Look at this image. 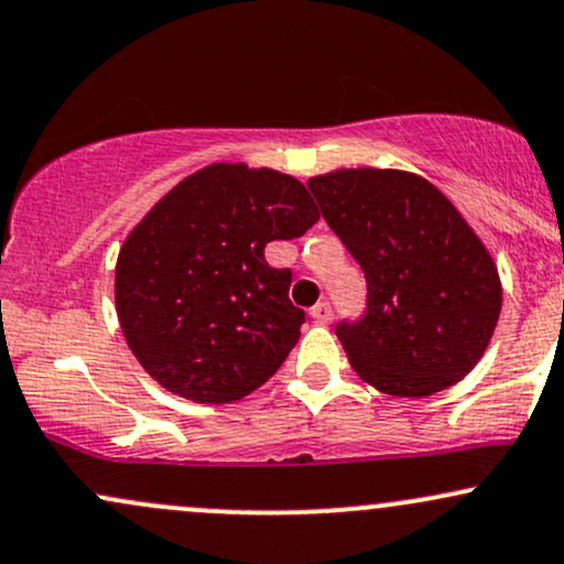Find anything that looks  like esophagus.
<instances>
[{
	"instance_id": "1",
	"label": "esophagus",
	"mask_w": 564,
	"mask_h": 564,
	"mask_svg": "<svg viewBox=\"0 0 564 564\" xmlns=\"http://www.w3.org/2000/svg\"><path fill=\"white\" fill-rule=\"evenodd\" d=\"M310 318H313L315 323H321V326H326V323H332V321H334L332 304H328V302H318L313 310H310Z\"/></svg>"
}]
</instances>
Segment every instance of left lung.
<instances>
[{"instance_id": "8db88e82", "label": "left lung", "mask_w": 564, "mask_h": 564, "mask_svg": "<svg viewBox=\"0 0 564 564\" xmlns=\"http://www.w3.org/2000/svg\"><path fill=\"white\" fill-rule=\"evenodd\" d=\"M307 187L366 273V315L336 326L355 373L392 398H426L467 377L490 345L503 291L462 212L403 170H334Z\"/></svg>"}]
</instances>
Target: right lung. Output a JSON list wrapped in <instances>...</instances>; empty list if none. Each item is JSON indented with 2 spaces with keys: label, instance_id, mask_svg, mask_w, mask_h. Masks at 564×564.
I'll return each instance as SVG.
<instances>
[{
  "label": "right lung",
  "instance_id": "1",
  "mask_svg": "<svg viewBox=\"0 0 564 564\" xmlns=\"http://www.w3.org/2000/svg\"><path fill=\"white\" fill-rule=\"evenodd\" d=\"M321 212L291 174L209 164L187 174L129 230L116 260V315L153 381L193 403L262 387L300 339L291 273L264 262Z\"/></svg>",
  "mask_w": 564,
  "mask_h": 564
}]
</instances>
